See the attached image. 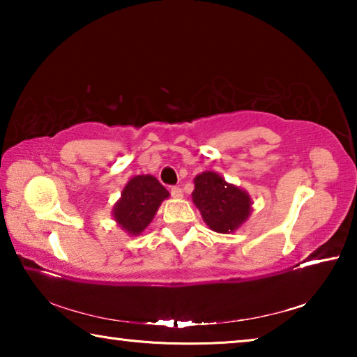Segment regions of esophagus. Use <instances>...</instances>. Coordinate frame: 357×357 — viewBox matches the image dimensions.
<instances>
[{
  "label": "esophagus",
  "instance_id": "obj_1",
  "mask_svg": "<svg viewBox=\"0 0 357 357\" xmlns=\"http://www.w3.org/2000/svg\"><path fill=\"white\" fill-rule=\"evenodd\" d=\"M170 193H172L173 198H181V197H183V189H181V187H178V185H174L170 189Z\"/></svg>",
  "mask_w": 357,
  "mask_h": 357
}]
</instances>
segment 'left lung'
<instances>
[{"mask_svg":"<svg viewBox=\"0 0 357 357\" xmlns=\"http://www.w3.org/2000/svg\"><path fill=\"white\" fill-rule=\"evenodd\" d=\"M192 198L203 220L217 233L234 231L250 214V197L214 172L198 174Z\"/></svg>","mask_w":357,"mask_h":357,"instance_id":"1","label":"left lung"}]
</instances>
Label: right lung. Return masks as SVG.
<instances>
[{
    "label": "right lung",
    "instance_id": "1",
    "mask_svg": "<svg viewBox=\"0 0 357 357\" xmlns=\"http://www.w3.org/2000/svg\"><path fill=\"white\" fill-rule=\"evenodd\" d=\"M168 195L165 187L151 174L132 178L121 193V200L114 204V220L132 236H137L149 225L162 200Z\"/></svg>",
    "mask_w": 357,
    "mask_h": 357
}]
</instances>
